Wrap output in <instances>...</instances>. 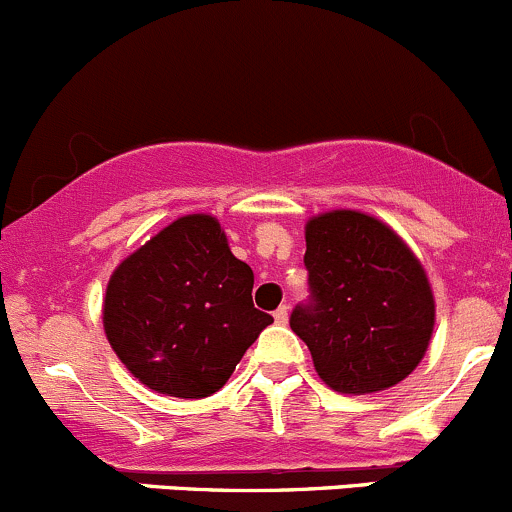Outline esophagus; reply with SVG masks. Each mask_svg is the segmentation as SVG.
I'll return each instance as SVG.
<instances>
[{
    "mask_svg": "<svg viewBox=\"0 0 512 512\" xmlns=\"http://www.w3.org/2000/svg\"><path fill=\"white\" fill-rule=\"evenodd\" d=\"M287 319H289V307H287V304H282V307L275 312V322L277 324H287Z\"/></svg>",
    "mask_w": 512,
    "mask_h": 512,
    "instance_id": "esophagus-1",
    "label": "esophagus"
}]
</instances>
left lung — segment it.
<instances>
[{
	"label": "left lung",
	"mask_w": 512,
	"mask_h": 512,
	"mask_svg": "<svg viewBox=\"0 0 512 512\" xmlns=\"http://www.w3.org/2000/svg\"><path fill=\"white\" fill-rule=\"evenodd\" d=\"M309 299L289 327L324 384L371 394L404 381L428 349L433 294L414 252L391 227L356 210L307 223Z\"/></svg>",
	"instance_id": "8db88e82"
}]
</instances>
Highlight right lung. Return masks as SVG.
I'll list each match as a JSON object with an SVG mask.
<instances>
[{
	"label": "right lung",
	"mask_w": 512,
	"mask_h": 512,
	"mask_svg": "<svg viewBox=\"0 0 512 512\" xmlns=\"http://www.w3.org/2000/svg\"><path fill=\"white\" fill-rule=\"evenodd\" d=\"M250 265L210 215H185L118 265L103 299L113 352L141 384L178 399L223 389L275 319L252 304Z\"/></svg>",
	"instance_id": "right-lung-1"
}]
</instances>
